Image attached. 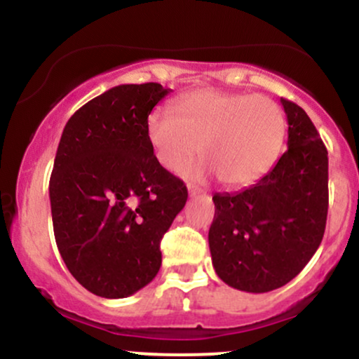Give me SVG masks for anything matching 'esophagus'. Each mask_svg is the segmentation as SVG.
Listing matches in <instances>:
<instances>
[{
    "mask_svg": "<svg viewBox=\"0 0 359 359\" xmlns=\"http://www.w3.org/2000/svg\"><path fill=\"white\" fill-rule=\"evenodd\" d=\"M187 189H189V196H191V197L199 196V194L203 192L199 187H196V185H192V184H187Z\"/></svg>",
    "mask_w": 359,
    "mask_h": 359,
    "instance_id": "1",
    "label": "esophagus"
}]
</instances>
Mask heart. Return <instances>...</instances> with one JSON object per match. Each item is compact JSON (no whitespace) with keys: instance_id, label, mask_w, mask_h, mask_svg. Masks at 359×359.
<instances>
[{"instance_id":"1","label":"heart","mask_w":359,"mask_h":359,"mask_svg":"<svg viewBox=\"0 0 359 359\" xmlns=\"http://www.w3.org/2000/svg\"><path fill=\"white\" fill-rule=\"evenodd\" d=\"M156 108L147 119V137L155 158L177 172L197 154L205 158L189 175L216 174L229 187L259 179L277 158L285 133V118L273 100L259 94L201 89L177 106Z\"/></svg>"}]
</instances>
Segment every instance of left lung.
I'll return each mask as SVG.
<instances>
[{"mask_svg": "<svg viewBox=\"0 0 359 359\" xmlns=\"http://www.w3.org/2000/svg\"><path fill=\"white\" fill-rule=\"evenodd\" d=\"M280 102L288 150L251 187L212 197L214 270L229 287L251 294L297 277L319 248L327 219V150L306 111L283 97Z\"/></svg>", "mask_w": 359, "mask_h": 359, "instance_id": "left-lung-1", "label": "left lung"}]
</instances>
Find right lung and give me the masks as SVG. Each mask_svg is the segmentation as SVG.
Masks as SVG:
<instances>
[{
    "instance_id": "1",
    "label": "right lung",
    "mask_w": 359,
    "mask_h": 359,
    "mask_svg": "<svg viewBox=\"0 0 359 359\" xmlns=\"http://www.w3.org/2000/svg\"><path fill=\"white\" fill-rule=\"evenodd\" d=\"M168 93L156 82L116 86L62 131L48 187L53 234L72 277L100 297L125 299L155 278L160 240L187 201L147 137Z\"/></svg>"
}]
</instances>
